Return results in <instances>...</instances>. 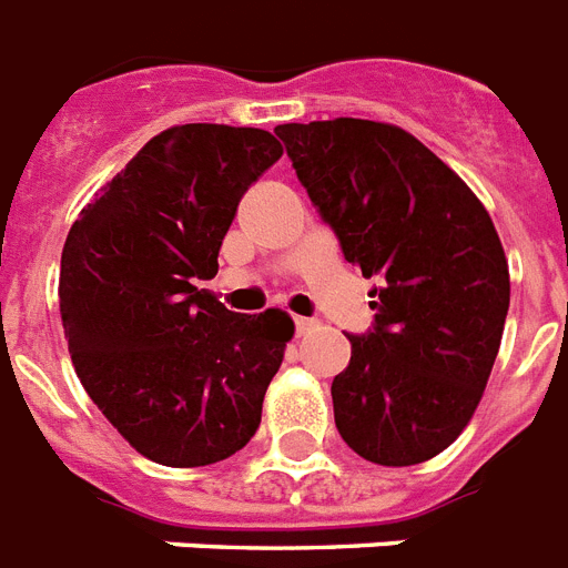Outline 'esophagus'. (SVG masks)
<instances>
[{"instance_id":"esophagus-1","label":"esophagus","mask_w":568,"mask_h":568,"mask_svg":"<svg viewBox=\"0 0 568 568\" xmlns=\"http://www.w3.org/2000/svg\"><path fill=\"white\" fill-rule=\"evenodd\" d=\"M293 325H296V334H307V331L316 325V320H307V316H296V322H293Z\"/></svg>"}]
</instances>
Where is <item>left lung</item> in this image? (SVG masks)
Segmentation results:
<instances>
[{"mask_svg":"<svg viewBox=\"0 0 568 568\" xmlns=\"http://www.w3.org/2000/svg\"><path fill=\"white\" fill-rule=\"evenodd\" d=\"M313 207L372 287V328L331 384L346 446L381 466L437 457L466 428L496 363L510 272L475 193L384 122L275 129Z\"/></svg>","mask_w":568,"mask_h":568,"instance_id":"left-lung-1","label":"left lung"}]
</instances>
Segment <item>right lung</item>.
Masks as SVG:
<instances>
[{
    "mask_svg": "<svg viewBox=\"0 0 568 568\" xmlns=\"http://www.w3.org/2000/svg\"><path fill=\"white\" fill-rule=\"evenodd\" d=\"M281 152L261 129L163 131L67 234L58 296L75 372L155 464H220L261 425L293 320L275 307L229 311L199 281L216 275L240 199Z\"/></svg>",
    "mask_w": 568,
    "mask_h": 568,
    "instance_id": "obj_1",
    "label": "right lung"
}]
</instances>
